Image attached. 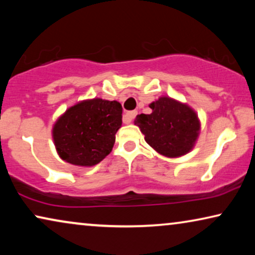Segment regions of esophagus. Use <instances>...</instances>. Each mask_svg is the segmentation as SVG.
I'll list each match as a JSON object with an SVG mask.
<instances>
[{
    "label": "esophagus",
    "instance_id": "34e87169",
    "mask_svg": "<svg viewBox=\"0 0 255 255\" xmlns=\"http://www.w3.org/2000/svg\"><path fill=\"white\" fill-rule=\"evenodd\" d=\"M135 115H137V111L135 110L128 111V113L125 114V121H127V123H130V122L135 117Z\"/></svg>",
    "mask_w": 255,
    "mask_h": 255
}]
</instances>
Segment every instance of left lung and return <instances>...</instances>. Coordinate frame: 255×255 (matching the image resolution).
Here are the masks:
<instances>
[{"label": "left lung", "instance_id": "left-lung-1", "mask_svg": "<svg viewBox=\"0 0 255 255\" xmlns=\"http://www.w3.org/2000/svg\"><path fill=\"white\" fill-rule=\"evenodd\" d=\"M149 108L151 114H140L134 120V124L145 134L146 142L168 158L187 154L200 133L196 113L170 97H160Z\"/></svg>", "mask_w": 255, "mask_h": 255}]
</instances>
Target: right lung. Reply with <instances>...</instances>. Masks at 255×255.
I'll return each instance as SVG.
<instances>
[{
	"label": "right lung",
	"mask_w": 255,
	"mask_h": 255,
	"mask_svg": "<svg viewBox=\"0 0 255 255\" xmlns=\"http://www.w3.org/2000/svg\"><path fill=\"white\" fill-rule=\"evenodd\" d=\"M123 108L117 101L94 99L69 108L53 127L58 154L75 166H94L106 158L122 127Z\"/></svg>",
	"instance_id": "add662e5"
}]
</instances>
